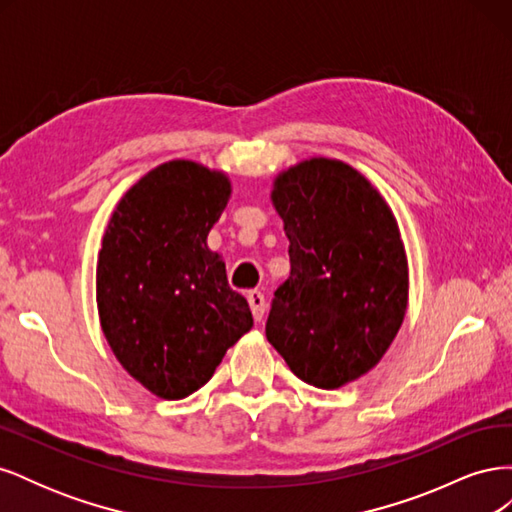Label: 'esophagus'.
Listing matches in <instances>:
<instances>
[{"label":"esophagus","instance_id":"esophagus-1","mask_svg":"<svg viewBox=\"0 0 512 512\" xmlns=\"http://www.w3.org/2000/svg\"><path fill=\"white\" fill-rule=\"evenodd\" d=\"M247 301H250L254 320H256V322H260V320H262V316H265V309H267L265 294H262L260 290H252V292H247Z\"/></svg>","mask_w":512,"mask_h":512}]
</instances>
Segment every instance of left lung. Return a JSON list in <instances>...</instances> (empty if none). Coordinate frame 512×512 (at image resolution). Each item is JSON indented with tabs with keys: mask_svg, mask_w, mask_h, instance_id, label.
<instances>
[{
	"mask_svg": "<svg viewBox=\"0 0 512 512\" xmlns=\"http://www.w3.org/2000/svg\"><path fill=\"white\" fill-rule=\"evenodd\" d=\"M271 203L290 241V277L275 290L269 344L316 389L374 369L408 309V256L395 213L363 173L307 158L277 173Z\"/></svg>",
	"mask_w": 512,
	"mask_h": 512,
	"instance_id": "obj_1",
	"label": "left lung"
}]
</instances>
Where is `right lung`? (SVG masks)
Listing matches in <instances>:
<instances>
[{"label": "right lung", "mask_w": 512, "mask_h": 512, "mask_svg": "<svg viewBox=\"0 0 512 512\" xmlns=\"http://www.w3.org/2000/svg\"><path fill=\"white\" fill-rule=\"evenodd\" d=\"M232 194L224 170L194 160L156 166L121 196L96 267L100 327L115 359L160 399H183L254 327L207 245Z\"/></svg>", "instance_id": "1"}]
</instances>
